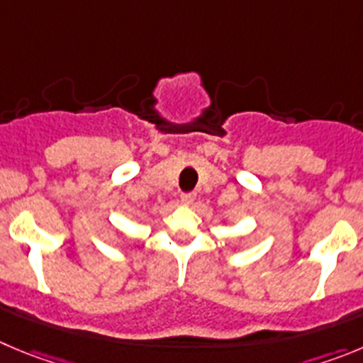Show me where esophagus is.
Returning <instances> with one entry per match:
<instances>
[{"instance_id": "1", "label": "esophagus", "mask_w": 363, "mask_h": 363, "mask_svg": "<svg viewBox=\"0 0 363 363\" xmlns=\"http://www.w3.org/2000/svg\"><path fill=\"white\" fill-rule=\"evenodd\" d=\"M195 199H197V193L195 191H186V193H182L181 195V201H182V204H193V201H195Z\"/></svg>"}]
</instances>
